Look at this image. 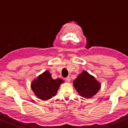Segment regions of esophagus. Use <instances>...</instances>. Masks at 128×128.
Listing matches in <instances>:
<instances>
[{"instance_id": "1", "label": "esophagus", "mask_w": 128, "mask_h": 128, "mask_svg": "<svg viewBox=\"0 0 128 128\" xmlns=\"http://www.w3.org/2000/svg\"><path fill=\"white\" fill-rule=\"evenodd\" d=\"M65 81H66L67 82H70V78L69 76L67 77V78H65Z\"/></svg>"}]
</instances>
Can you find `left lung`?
Listing matches in <instances>:
<instances>
[{
    "label": "left lung",
    "mask_w": 128,
    "mask_h": 128,
    "mask_svg": "<svg viewBox=\"0 0 128 128\" xmlns=\"http://www.w3.org/2000/svg\"><path fill=\"white\" fill-rule=\"evenodd\" d=\"M73 85L78 93L82 98H92L100 90L101 84L94 76L87 71H82L73 82Z\"/></svg>",
    "instance_id": "left-lung-1"
}]
</instances>
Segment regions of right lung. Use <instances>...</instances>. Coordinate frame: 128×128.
Segmentation results:
<instances>
[{
    "instance_id": "obj_1",
    "label": "right lung",
    "mask_w": 128,
    "mask_h": 128,
    "mask_svg": "<svg viewBox=\"0 0 128 128\" xmlns=\"http://www.w3.org/2000/svg\"><path fill=\"white\" fill-rule=\"evenodd\" d=\"M63 82L64 81L60 78L53 80L50 72L46 70L32 81L30 87L37 98L47 100L56 96L59 87Z\"/></svg>"
}]
</instances>
